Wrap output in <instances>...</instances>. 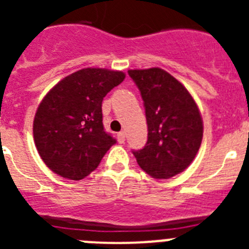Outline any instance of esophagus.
Segmentation results:
<instances>
[{
	"label": "esophagus",
	"mask_w": 249,
	"mask_h": 249,
	"mask_svg": "<svg viewBox=\"0 0 249 249\" xmlns=\"http://www.w3.org/2000/svg\"><path fill=\"white\" fill-rule=\"evenodd\" d=\"M117 140L120 143H124V140H126L124 132H120V133H117Z\"/></svg>",
	"instance_id": "esophagus-1"
}]
</instances>
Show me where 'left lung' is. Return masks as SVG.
Returning <instances> with one entry per match:
<instances>
[{
	"instance_id": "left-lung-1",
	"label": "left lung",
	"mask_w": 249,
	"mask_h": 249,
	"mask_svg": "<svg viewBox=\"0 0 249 249\" xmlns=\"http://www.w3.org/2000/svg\"><path fill=\"white\" fill-rule=\"evenodd\" d=\"M146 112L148 138L133 151L151 177L167 179L192 163L203 137V122L195 100L179 81L160 68L129 70Z\"/></svg>"
}]
</instances>
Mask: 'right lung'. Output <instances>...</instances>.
<instances>
[{"mask_svg":"<svg viewBox=\"0 0 249 249\" xmlns=\"http://www.w3.org/2000/svg\"><path fill=\"white\" fill-rule=\"evenodd\" d=\"M124 77L121 71L83 68L46 94L35 116L34 138L51 171L78 181L97 168L116 143L103 127V97Z\"/></svg>","mask_w":249,"mask_h":249,"instance_id":"add662e5","label":"right lung"}]
</instances>
